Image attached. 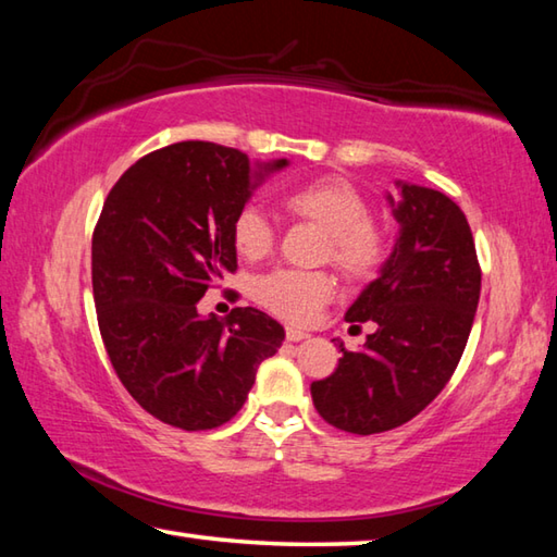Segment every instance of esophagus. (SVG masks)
I'll list each match as a JSON object with an SVG mask.
<instances>
[{
	"instance_id": "34e87169",
	"label": "esophagus",
	"mask_w": 557,
	"mask_h": 557,
	"mask_svg": "<svg viewBox=\"0 0 557 557\" xmlns=\"http://www.w3.org/2000/svg\"><path fill=\"white\" fill-rule=\"evenodd\" d=\"M301 338H309V334L301 332V329L287 326V342H301Z\"/></svg>"
}]
</instances>
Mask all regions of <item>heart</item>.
<instances>
[{"label": "heart", "instance_id": "heart-1", "mask_svg": "<svg viewBox=\"0 0 557 557\" xmlns=\"http://www.w3.org/2000/svg\"><path fill=\"white\" fill-rule=\"evenodd\" d=\"M285 209L326 231L324 258L348 277H369L388 256V235L371 219V206L358 188L342 176H322L285 194ZM275 243L265 213L245 206L233 221V245L245 260L265 258ZM334 277L326 272L272 270L256 282L262 307L287 322L307 324L334 297Z\"/></svg>", "mask_w": 557, "mask_h": 557}]
</instances>
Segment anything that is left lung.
<instances>
[{"label": "left lung", "instance_id": "obj_1", "mask_svg": "<svg viewBox=\"0 0 557 557\" xmlns=\"http://www.w3.org/2000/svg\"><path fill=\"white\" fill-rule=\"evenodd\" d=\"M388 194L398 238L346 322H373L363 348L312 383L317 412L344 432L400 428L437 398L455 373L474 324L482 270L467 215L442 191L395 182Z\"/></svg>", "mask_w": 557, "mask_h": 557}]
</instances>
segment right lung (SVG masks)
Here are the masks:
<instances>
[{
	"instance_id": "add662e5",
	"label": "right lung",
	"mask_w": 557,
	"mask_h": 557,
	"mask_svg": "<svg viewBox=\"0 0 557 557\" xmlns=\"http://www.w3.org/2000/svg\"><path fill=\"white\" fill-rule=\"evenodd\" d=\"M287 164L188 139L139 159L108 194L92 233L100 336L127 393L166 425L221 428L285 342L260 309L219 319L196 301L238 268L235 215Z\"/></svg>"
}]
</instances>
